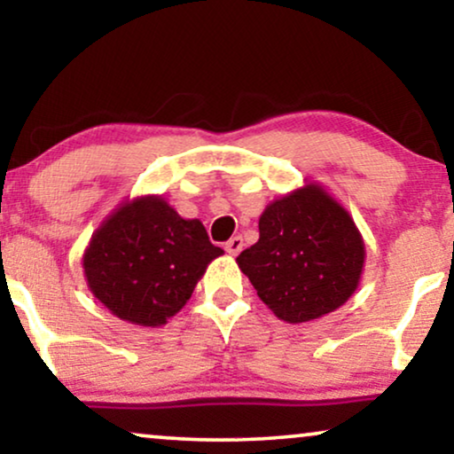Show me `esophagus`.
Listing matches in <instances>:
<instances>
[{"label":"esophagus","mask_w":454,"mask_h":454,"mask_svg":"<svg viewBox=\"0 0 454 454\" xmlns=\"http://www.w3.org/2000/svg\"><path fill=\"white\" fill-rule=\"evenodd\" d=\"M243 247H245L243 239H240V237H232V239L226 243V253H228V255H239V253L243 251Z\"/></svg>","instance_id":"esophagus-1"}]
</instances>
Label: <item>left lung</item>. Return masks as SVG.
I'll use <instances>...</instances> for the list:
<instances>
[{
	"label": "left lung",
	"mask_w": 454,
	"mask_h": 454,
	"mask_svg": "<svg viewBox=\"0 0 454 454\" xmlns=\"http://www.w3.org/2000/svg\"><path fill=\"white\" fill-rule=\"evenodd\" d=\"M237 263L276 317L303 324L336 311L357 290L365 243L348 211L309 183L263 209L259 240Z\"/></svg>",
	"instance_id": "obj_1"
}]
</instances>
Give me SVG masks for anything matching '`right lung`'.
Wrapping results in <instances>:
<instances>
[{
    "mask_svg": "<svg viewBox=\"0 0 454 454\" xmlns=\"http://www.w3.org/2000/svg\"><path fill=\"white\" fill-rule=\"evenodd\" d=\"M199 220H184L160 195L126 199L82 253L93 297L124 322L157 328L183 309L215 257Z\"/></svg>",
    "mask_w": 454,
    "mask_h": 454,
    "instance_id": "1",
    "label": "right lung"
}]
</instances>
